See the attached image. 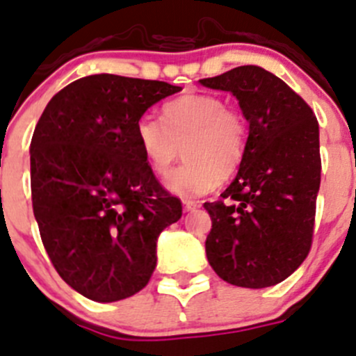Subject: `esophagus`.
<instances>
[{"label": "esophagus", "instance_id": "obj_1", "mask_svg": "<svg viewBox=\"0 0 356 356\" xmlns=\"http://www.w3.org/2000/svg\"><path fill=\"white\" fill-rule=\"evenodd\" d=\"M182 205H184V211L189 212V211H195V209L198 207V202H195V200H184V202H182Z\"/></svg>", "mask_w": 356, "mask_h": 356}]
</instances>
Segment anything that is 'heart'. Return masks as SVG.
<instances>
[{
	"label": "heart",
	"mask_w": 356,
	"mask_h": 356,
	"mask_svg": "<svg viewBox=\"0 0 356 356\" xmlns=\"http://www.w3.org/2000/svg\"><path fill=\"white\" fill-rule=\"evenodd\" d=\"M161 122L140 118L135 140L149 168L159 177L172 170L184 152L186 163L170 175L167 188L179 197L211 191L218 179H230L241 167L248 145V122L223 98L188 92L161 108Z\"/></svg>",
	"instance_id": "heart-1"
}]
</instances>
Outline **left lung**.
Masks as SVG:
<instances>
[{
	"label": "left lung",
	"mask_w": 356,
	"mask_h": 356,
	"mask_svg": "<svg viewBox=\"0 0 356 356\" xmlns=\"http://www.w3.org/2000/svg\"><path fill=\"white\" fill-rule=\"evenodd\" d=\"M198 82L232 92L249 122L237 175L221 200L204 204L212 221L207 260L235 286H274L300 267L313 242L321 179L316 115L260 66H237Z\"/></svg>",
	"instance_id": "left-lung-1"
}]
</instances>
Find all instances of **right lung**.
<instances>
[{
	"mask_svg": "<svg viewBox=\"0 0 356 356\" xmlns=\"http://www.w3.org/2000/svg\"><path fill=\"white\" fill-rule=\"evenodd\" d=\"M182 88L99 73L79 79L43 111L31 138V198L43 248L63 281L95 302L140 291L159 234L182 216L149 168L135 126Z\"/></svg>",
	"mask_w": 356,
	"mask_h": 356,
	"instance_id": "obj_1",
	"label": "right lung"
}]
</instances>
